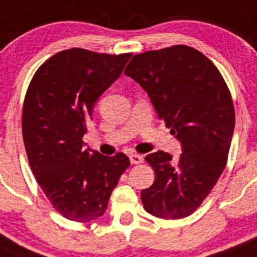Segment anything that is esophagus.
<instances>
[{"label": "esophagus", "instance_id": "1", "mask_svg": "<svg viewBox=\"0 0 257 257\" xmlns=\"http://www.w3.org/2000/svg\"><path fill=\"white\" fill-rule=\"evenodd\" d=\"M129 159H131V163L132 164H141V163H143V156H141V155L132 154L131 156H129Z\"/></svg>", "mask_w": 257, "mask_h": 257}]
</instances>
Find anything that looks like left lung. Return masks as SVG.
<instances>
[{"label":"left lung","instance_id":"8db88e82","mask_svg":"<svg viewBox=\"0 0 257 257\" xmlns=\"http://www.w3.org/2000/svg\"><path fill=\"white\" fill-rule=\"evenodd\" d=\"M124 73L147 92L183 150L178 160L164 151L145 157L155 182L141 191L143 206L157 218H186L226 165L235 123L229 88L205 55L184 45L134 55Z\"/></svg>","mask_w":257,"mask_h":257}]
</instances>
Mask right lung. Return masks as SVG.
I'll use <instances>...</instances> for the list:
<instances>
[{
  "mask_svg": "<svg viewBox=\"0 0 257 257\" xmlns=\"http://www.w3.org/2000/svg\"><path fill=\"white\" fill-rule=\"evenodd\" d=\"M132 54L83 48L57 52L32 78L23 105V140L36 177L52 206L69 220L105 214L111 192L131 161L83 149L97 98L120 77Z\"/></svg>",
  "mask_w": 257,
  "mask_h": 257,
  "instance_id": "right-lung-1",
  "label": "right lung"
}]
</instances>
